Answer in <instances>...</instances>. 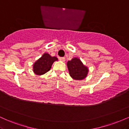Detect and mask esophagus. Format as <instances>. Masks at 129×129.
<instances>
[{
	"instance_id": "1",
	"label": "esophagus",
	"mask_w": 129,
	"mask_h": 129,
	"mask_svg": "<svg viewBox=\"0 0 129 129\" xmlns=\"http://www.w3.org/2000/svg\"><path fill=\"white\" fill-rule=\"evenodd\" d=\"M59 59L60 61L64 62L65 60H66V58H65V57H59Z\"/></svg>"
}]
</instances>
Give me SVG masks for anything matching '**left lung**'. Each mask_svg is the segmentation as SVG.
I'll use <instances>...</instances> for the list:
<instances>
[{"label":"left lung","instance_id":"left-lung-1","mask_svg":"<svg viewBox=\"0 0 129 129\" xmlns=\"http://www.w3.org/2000/svg\"><path fill=\"white\" fill-rule=\"evenodd\" d=\"M69 75L75 80H83L88 75L89 70L78 57H73L67 63Z\"/></svg>","mask_w":129,"mask_h":129}]
</instances>
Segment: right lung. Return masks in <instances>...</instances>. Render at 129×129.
<instances>
[{"instance_id":"add662e5","label":"right lung","mask_w":129,"mask_h":129,"mask_svg":"<svg viewBox=\"0 0 129 129\" xmlns=\"http://www.w3.org/2000/svg\"><path fill=\"white\" fill-rule=\"evenodd\" d=\"M58 60L56 56H51L48 53H45L33 65V71L35 75L41 76L48 72L51 69L54 62Z\"/></svg>"}]
</instances>
